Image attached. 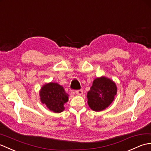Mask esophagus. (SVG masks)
Returning a JSON list of instances; mask_svg holds the SVG:
<instances>
[{
    "label": "esophagus",
    "mask_w": 151,
    "mask_h": 151,
    "mask_svg": "<svg viewBox=\"0 0 151 151\" xmlns=\"http://www.w3.org/2000/svg\"><path fill=\"white\" fill-rule=\"evenodd\" d=\"M83 90H78L76 91V94L78 96H81L83 94Z\"/></svg>",
    "instance_id": "1"
}]
</instances>
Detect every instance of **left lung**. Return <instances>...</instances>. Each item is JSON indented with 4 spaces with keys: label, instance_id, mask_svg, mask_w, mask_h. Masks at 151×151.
<instances>
[{
    "label": "left lung",
    "instance_id": "obj_1",
    "mask_svg": "<svg viewBox=\"0 0 151 151\" xmlns=\"http://www.w3.org/2000/svg\"><path fill=\"white\" fill-rule=\"evenodd\" d=\"M117 93L116 83L105 76L93 80L87 93L88 105L93 111L99 112L106 109L114 100Z\"/></svg>",
    "mask_w": 151,
    "mask_h": 151
}]
</instances>
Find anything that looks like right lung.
I'll return each instance as SVG.
<instances>
[{
    "label": "right lung",
    "instance_id": "obj_1",
    "mask_svg": "<svg viewBox=\"0 0 151 151\" xmlns=\"http://www.w3.org/2000/svg\"><path fill=\"white\" fill-rule=\"evenodd\" d=\"M42 103L51 111L60 113L65 110V103L68 101V95L63 87L57 83H46L39 92Z\"/></svg>",
    "mask_w": 151,
    "mask_h": 151
}]
</instances>
